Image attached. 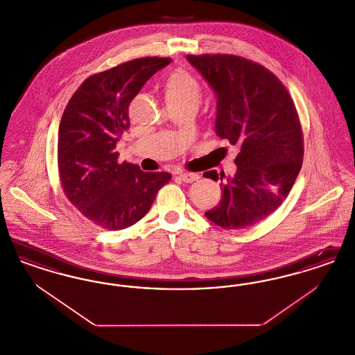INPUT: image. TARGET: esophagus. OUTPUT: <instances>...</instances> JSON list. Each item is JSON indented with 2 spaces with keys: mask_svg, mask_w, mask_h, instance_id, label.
Wrapping results in <instances>:
<instances>
[{
  "mask_svg": "<svg viewBox=\"0 0 355 355\" xmlns=\"http://www.w3.org/2000/svg\"><path fill=\"white\" fill-rule=\"evenodd\" d=\"M178 178L182 180L186 184H190V182L197 181V180L200 178V175L196 174V173H180V174H178Z\"/></svg>",
  "mask_w": 355,
  "mask_h": 355,
  "instance_id": "esophagus-1",
  "label": "esophagus"
}]
</instances>
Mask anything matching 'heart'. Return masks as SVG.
<instances>
[{
	"mask_svg": "<svg viewBox=\"0 0 355 355\" xmlns=\"http://www.w3.org/2000/svg\"><path fill=\"white\" fill-rule=\"evenodd\" d=\"M165 96L170 107L198 105L202 97V86L191 73L177 70L170 74L165 83Z\"/></svg>",
	"mask_w": 355,
	"mask_h": 355,
	"instance_id": "heart-1",
	"label": "heart"
}]
</instances>
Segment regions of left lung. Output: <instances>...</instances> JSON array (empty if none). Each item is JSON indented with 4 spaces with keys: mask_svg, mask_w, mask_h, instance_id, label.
<instances>
[{
    "mask_svg": "<svg viewBox=\"0 0 355 355\" xmlns=\"http://www.w3.org/2000/svg\"><path fill=\"white\" fill-rule=\"evenodd\" d=\"M217 96L216 133L239 146L236 173L213 171L222 197L205 213L226 230L268 218L302 168L304 135L295 105L270 70L233 54L187 55Z\"/></svg>",
    "mask_w": 355,
    "mask_h": 355,
    "instance_id": "8db88e82",
    "label": "left lung"
}]
</instances>
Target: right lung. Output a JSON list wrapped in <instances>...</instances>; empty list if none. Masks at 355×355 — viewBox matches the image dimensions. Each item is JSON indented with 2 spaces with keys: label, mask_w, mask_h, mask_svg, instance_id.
Here are the masks:
<instances>
[{
  "label": "right lung",
  "mask_w": 355,
  "mask_h": 355,
  "mask_svg": "<svg viewBox=\"0 0 355 355\" xmlns=\"http://www.w3.org/2000/svg\"><path fill=\"white\" fill-rule=\"evenodd\" d=\"M170 58L145 57L86 78L69 100L58 129V173L69 201L107 230L126 229L150 210L171 175L119 162L116 145L129 129V105Z\"/></svg>",
  "instance_id": "right-lung-1"
}]
</instances>
